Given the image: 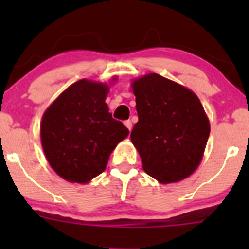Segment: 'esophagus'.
Returning <instances> with one entry per match:
<instances>
[{
  "label": "esophagus",
  "instance_id": "34e87169",
  "mask_svg": "<svg viewBox=\"0 0 249 249\" xmlns=\"http://www.w3.org/2000/svg\"><path fill=\"white\" fill-rule=\"evenodd\" d=\"M124 124H125V126H126L127 129H129V131H131V129H132V123H131V120H126V122H125Z\"/></svg>",
  "mask_w": 249,
  "mask_h": 249
}]
</instances>
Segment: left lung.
<instances>
[{
    "label": "left lung",
    "mask_w": 249,
    "mask_h": 249,
    "mask_svg": "<svg viewBox=\"0 0 249 249\" xmlns=\"http://www.w3.org/2000/svg\"><path fill=\"white\" fill-rule=\"evenodd\" d=\"M139 122L131 141L143 170L161 183L184 179L199 166L210 136L208 122L196 95L157 73L132 83Z\"/></svg>",
    "instance_id": "8db88e82"
}]
</instances>
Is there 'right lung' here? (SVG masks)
<instances>
[{"label": "right lung", "mask_w": 249, "mask_h": 249, "mask_svg": "<svg viewBox=\"0 0 249 249\" xmlns=\"http://www.w3.org/2000/svg\"><path fill=\"white\" fill-rule=\"evenodd\" d=\"M108 85L78 80L46 110L41 125L44 154L69 182L87 183L104 172L115 145L129 135L105 102Z\"/></svg>", "instance_id": "1"}]
</instances>
